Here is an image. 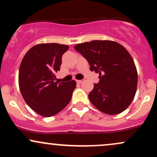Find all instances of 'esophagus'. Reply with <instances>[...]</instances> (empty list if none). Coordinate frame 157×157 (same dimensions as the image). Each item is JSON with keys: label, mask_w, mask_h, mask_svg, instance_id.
<instances>
[{"label": "esophagus", "mask_w": 157, "mask_h": 157, "mask_svg": "<svg viewBox=\"0 0 157 157\" xmlns=\"http://www.w3.org/2000/svg\"><path fill=\"white\" fill-rule=\"evenodd\" d=\"M84 81H85L84 79H82V80H77V83L80 84V83H82V82H84Z\"/></svg>", "instance_id": "34e87169"}]
</instances>
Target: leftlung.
I'll return each mask as SVG.
<instances>
[{
	"instance_id": "1",
	"label": "left lung",
	"mask_w": 157,
	"mask_h": 157,
	"mask_svg": "<svg viewBox=\"0 0 157 157\" xmlns=\"http://www.w3.org/2000/svg\"><path fill=\"white\" fill-rule=\"evenodd\" d=\"M99 73L100 82L94 84L89 100L97 109L115 115L128 107L137 87V71L134 60L125 47L111 40H92L75 46Z\"/></svg>"
}]
</instances>
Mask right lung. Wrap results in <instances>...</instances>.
<instances>
[{
	"label": "right lung",
	"mask_w": 157,
	"mask_h": 157,
	"mask_svg": "<svg viewBox=\"0 0 157 157\" xmlns=\"http://www.w3.org/2000/svg\"><path fill=\"white\" fill-rule=\"evenodd\" d=\"M68 46L40 44L27 52L19 68L18 82L27 105L46 117L54 116L69 103L76 88L75 80L55 82L60 71L62 56Z\"/></svg>",
	"instance_id": "right-lung-1"
}]
</instances>
